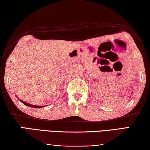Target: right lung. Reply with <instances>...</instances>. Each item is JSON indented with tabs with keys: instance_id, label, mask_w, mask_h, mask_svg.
I'll list each match as a JSON object with an SVG mask.
<instances>
[{
	"instance_id": "1",
	"label": "right lung",
	"mask_w": 150,
	"mask_h": 150,
	"mask_svg": "<svg viewBox=\"0 0 150 150\" xmlns=\"http://www.w3.org/2000/svg\"><path fill=\"white\" fill-rule=\"evenodd\" d=\"M21 102L22 103H23L24 105L28 106V107H33V108H37V109H39V108H42V107H44V106H37V105H30L29 104V103H25L24 102V101H23L22 100H20Z\"/></svg>"
}]
</instances>
